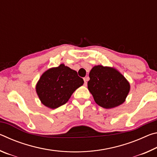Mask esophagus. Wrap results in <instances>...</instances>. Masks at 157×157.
I'll return each instance as SVG.
<instances>
[{
    "mask_svg": "<svg viewBox=\"0 0 157 157\" xmlns=\"http://www.w3.org/2000/svg\"><path fill=\"white\" fill-rule=\"evenodd\" d=\"M89 80V78L88 77H86V78H84V85L85 86H86L87 85V81Z\"/></svg>",
    "mask_w": 157,
    "mask_h": 157,
    "instance_id": "esophagus-1",
    "label": "esophagus"
}]
</instances>
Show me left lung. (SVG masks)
<instances>
[{"instance_id": "8db88e82", "label": "left lung", "mask_w": 157, "mask_h": 157, "mask_svg": "<svg viewBox=\"0 0 157 157\" xmlns=\"http://www.w3.org/2000/svg\"><path fill=\"white\" fill-rule=\"evenodd\" d=\"M88 89L95 102L105 109L121 105L130 90L129 82L116 68L95 66L89 73Z\"/></svg>"}]
</instances>
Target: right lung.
Here are the masks:
<instances>
[{"mask_svg":"<svg viewBox=\"0 0 157 157\" xmlns=\"http://www.w3.org/2000/svg\"><path fill=\"white\" fill-rule=\"evenodd\" d=\"M84 84L78 73L63 63L42 74L36 85V91L42 104L56 109L68 102L75 90Z\"/></svg>","mask_w":157,"mask_h":157,"instance_id":"right-lung-1","label":"right lung"}]
</instances>
